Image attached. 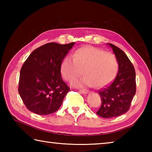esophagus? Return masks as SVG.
Here are the masks:
<instances>
[{"label":"esophagus","mask_w":152,"mask_h":152,"mask_svg":"<svg viewBox=\"0 0 152 152\" xmlns=\"http://www.w3.org/2000/svg\"><path fill=\"white\" fill-rule=\"evenodd\" d=\"M80 92L82 94H88V91H86V90H84V89H80Z\"/></svg>","instance_id":"1"}]
</instances>
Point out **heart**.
<instances>
[{"mask_svg": "<svg viewBox=\"0 0 152 152\" xmlns=\"http://www.w3.org/2000/svg\"><path fill=\"white\" fill-rule=\"evenodd\" d=\"M85 76L72 82L74 87L101 88L106 86L116 76L118 62L115 56L99 48L86 46L79 48L73 57L66 56L61 61V74L69 82L82 74Z\"/></svg>", "mask_w": 152, "mask_h": 152, "instance_id": "1", "label": "heart"}]
</instances>
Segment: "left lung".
<instances>
[{
    "label": "left lung",
    "instance_id": "1",
    "mask_svg": "<svg viewBox=\"0 0 152 152\" xmlns=\"http://www.w3.org/2000/svg\"><path fill=\"white\" fill-rule=\"evenodd\" d=\"M107 45L115 53L119 69L112 83L99 92L102 104L96 114L103 118H111L124 114L129 109L136 92L135 71L124 51L111 43Z\"/></svg>",
    "mask_w": 152,
    "mask_h": 152
}]
</instances>
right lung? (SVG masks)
<instances>
[{"label": "right lung", "instance_id": "add662e5", "mask_svg": "<svg viewBox=\"0 0 152 152\" xmlns=\"http://www.w3.org/2000/svg\"><path fill=\"white\" fill-rule=\"evenodd\" d=\"M75 43H49L33 51L20 72L19 93L26 107L36 114L56 112L70 88L61 76V61Z\"/></svg>", "mask_w": 152, "mask_h": 152}]
</instances>
